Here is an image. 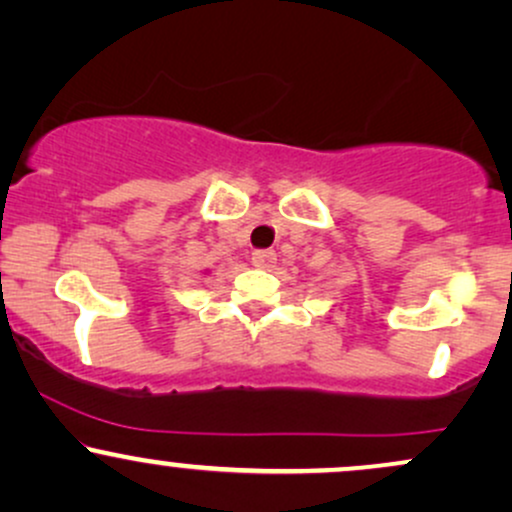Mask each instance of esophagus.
<instances>
[{
  "label": "esophagus",
  "instance_id": "obj_1",
  "mask_svg": "<svg viewBox=\"0 0 512 512\" xmlns=\"http://www.w3.org/2000/svg\"><path fill=\"white\" fill-rule=\"evenodd\" d=\"M276 262V252L274 250H255L252 252V264L257 269H272Z\"/></svg>",
  "mask_w": 512,
  "mask_h": 512
}]
</instances>
